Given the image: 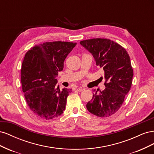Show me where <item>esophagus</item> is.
<instances>
[{
    "label": "esophagus",
    "instance_id": "obj_1",
    "mask_svg": "<svg viewBox=\"0 0 154 154\" xmlns=\"http://www.w3.org/2000/svg\"><path fill=\"white\" fill-rule=\"evenodd\" d=\"M83 90H84V88H82V87H78V88H76V91H78V92H82V91H83Z\"/></svg>",
    "mask_w": 154,
    "mask_h": 154
}]
</instances>
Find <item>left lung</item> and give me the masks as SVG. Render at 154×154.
Segmentation results:
<instances>
[{
  "label": "left lung",
  "instance_id": "8db88e82",
  "mask_svg": "<svg viewBox=\"0 0 154 154\" xmlns=\"http://www.w3.org/2000/svg\"><path fill=\"white\" fill-rule=\"evenodd\" d=\"M80 44L105 71L106 88L99 94L97 91L93 94L87 109L98 117H109L122 106L132 85L134 73L129 55L122 45L109 39H88Z\"/></svg>",
  "mask_w": 154,
  "mask_h": 154
}]
</instances>
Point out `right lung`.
<instances>
[{"label":"right lung","instance_id":"add662e5","mask_svg":"<svg viewBox=\"0 0 154 154\" xmlns=\"http://www.w3.org/2000/svg\"><path fill=\"white\" fill-rule=\"evenodd\" d=\"M76 43L51 42L35 45L26 53L21 69L22 91L30 110L42 119L63 114L71 89L60 91L56 78Z\"/></svg>","mask_w":154,"mask_h":154}]
</instances>
